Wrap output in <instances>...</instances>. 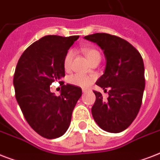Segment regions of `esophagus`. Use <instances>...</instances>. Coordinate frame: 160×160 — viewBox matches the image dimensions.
<instances>
[{
    "label": "esophagus",
    "mask_w": 160,
    "mask_h": 160,
    "mask_svg": "<svg viewBox=\"0 0 160 160\" xmlns=\"http://www.w3.org/2000/svg\"><path fill=\"white\" fill-rule=\"evenodd\" d=\"M87 91H89V89H82V92L83 93L87 92Z\"/></svg>",
    "instance_id": "esophagus-1"
}]
</instances>
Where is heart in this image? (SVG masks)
Segmentation results:
<instances>
[{
  "label": "heart",
  "mask_w": 160,
  "mask_h": 160,
  "mask_svg": "<svg viewBox=\"0 0 160 160\" xmlns=\"http://www.w3.org/2000/svg\"><path fill=\"white\" fill-rule=\"evenodd\" d=\"M84 53L87 56L88 60L90 62L96 59H100L101 55L97 50L93 48H85L83 50ZM73 57H74V52L72 51H70L66 54L64 60V66H65V70H69L71 67V63H72ZM93 77L87 75H83V74H75V75H70L69 77V83L72 85H75L78 87L85 88L88 87L89 85L93 82Z\"/></svg>",
  "instance_id": "1"
}]
</instances>
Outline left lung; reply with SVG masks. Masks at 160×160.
Here are the masks:
<instances>
[{"label":"left lung","instance_id":"obj_1","mask_svg":"<svg viewBox=\"0 0 160 160\" xmlns=\"http://www.w3.org/2000/svg\"><path fill=\"white\" fill-rule=\"evenodd\" d=\"M84 38L96 43L105 54V72L96 85L106 91H94L95 102L91 109L93 118L102 129L109 133L124 131L132 124L142 104L145 80L143 59L131 44L118 36L95 33Z\"/></svg>","mask_w":160,"mask_h":160}]
</instances>
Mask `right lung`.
<instances>
[{
    "label": "right lung",
    "mask_w": 160,
    "mask_h": 160,
    "mask_svg": "<svg viewBox=\"0 0 160 160\" xmlns=\"http://www.w3.org/2000/svg\"><path fill=\"white\" fill-rule=\"evenodd\" d=\"M79 37L44 36L24 51L16 65L13 85L17 103L30 126L46 139H56L66 132L82 95L80 87L60 81L65 77V55ZM55 81L62 85L59 97L50 92Z\"/></svg>",
    "instance_id": "obj_1"
}]
</instances>
